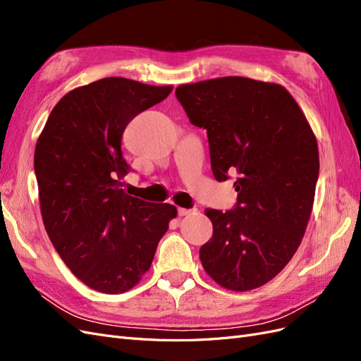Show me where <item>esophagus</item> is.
<instances>
[{
    "mask_svg": "<svg viewBox=\"0 0 361 361\" xmlns=\"http://www.w3.org/2000/svg\"><path fill=\"white\" fill-rule=\"evenodd\" d=\"M192 211L191 209H185V207H179L178 209V214H179V216H185V215H190Z\"/></svg>",
    "mask_w": 361,
    "mask_h": 361,
    "instance_id": "1",
    "label": "esophagus"
}]
</instances>
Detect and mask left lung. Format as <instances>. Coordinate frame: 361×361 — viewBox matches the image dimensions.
<instances>
[{"label": "left lung", "instance_id": "left-lung-1", "mask_svg": "<svg viewBox=\"0 0 361 361\" xmlns=\"http://www.w3.org/2000/svg\"><path fill=\"white\" fill-rule=\"evenodd\" d=\"M176 97L206 129L218 182L238 174L235 209H206L214 235L202 248L204 271L221 288L264 286L298 250L313 209L319 152L300 105L285 87L223 76L182 84Z\"/></svg>", "mask_w": 361, "mask_h": 361}]
</instances>
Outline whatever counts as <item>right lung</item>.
Masks as SVG:
<instances>
[{
  "mask_svg": "<svg viewBox=\"0 0 361 361\" xmlns=\"http://www.w3.org/2000/svg\"><path fill=\"white\" fill-rule=\"evenodd\" d=\"M173 85L110 76L76 87L51 111L35 150L40 212L64 264L84 285L117 295L149 271L176 206L123 191L126 125Z\"/></svg>",
  "mask_w": 361,
  "mask_h": 361,
  "instance_id": "add662e5",
  "label": "right lung"
}]
</instances>
